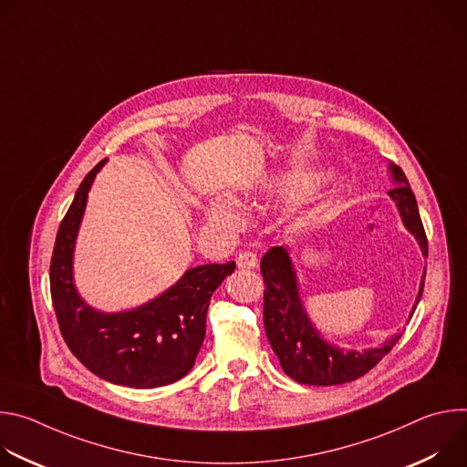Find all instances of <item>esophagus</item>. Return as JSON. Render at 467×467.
Instances as JSON below:
<instances>
[{
	"label": "esophagus",
	"mask_w": 467,
	"mask_h": 467,
	"mask_svg": "<svg viewBox=\"0 0 467 467\" xmlns=\"http://www.w3.org/2000/svg\"><path fill=\"white\" fill-rule=\"evenodd\" d=\"M256 254L254 253H251V251H242L238 256H236V264H238V268H242V270H253V268H256Z\"/></svg>",
	"instance_id": "1"
}]
</instances>
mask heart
I'll list each match as a JSON object with an SVG mask.
<instances>
[{"label": "heart", "mask_w": 467, "mask_h": 467, "mask_svg": "<svg viewBox=\"0 0 467 467\" xmlns=\"http://www.w3.org/2000/svg\"><path fill=\"white\" fill-rule=\"evenodd\" d=\"M240 213L227 202H216L209 209V222L222 229H233L240 223Z\"/></svg>", "instance_id": "b5f03b06"}]
</instances>
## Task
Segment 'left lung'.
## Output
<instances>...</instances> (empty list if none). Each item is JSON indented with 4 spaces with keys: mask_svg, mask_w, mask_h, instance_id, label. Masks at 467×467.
<instances>
[{
    "mask_svg": "<svg viewBox=\"0 0 467 467\" xmlns=\"http://www.w3.org/2000/svg\"><path fill=\"white\" fill-rule=\"evenodd\" d=\"M393 186L388 195L393 199L405 227L418 240L421 253L429 254L425 229L420 218L416 195L403 170L389 162ZM260 274L264 277V328L274 353L277 355L285 373L296 382L312 386H332L357 380L375 368L384 355L399 342L401 335L388 338L382 346L364 351H344L328 344L319 330L310 323L299 296L297 275L288 253V247L275 245L260 260ZM425 272L420 285V294L412 306L410 317L421 299Z\"/></svg>",
    "mask_w": 467,
    "mask_h": 467,
    "instance_id": "left-lung-1",
    "label": "left lung"
}]
</instances>
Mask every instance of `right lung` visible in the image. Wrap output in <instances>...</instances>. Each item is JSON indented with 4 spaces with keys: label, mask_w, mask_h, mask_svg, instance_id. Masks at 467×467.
<instances>
[{
    "label": "right lung",
    "mask_w": 467,
    "mask_h": 467,
    "mask_svg": "<svg viewBox=\"0 0 467 467\" xmlns=\"http://www.w3.org/2000/svg\"><path fill=\"white\" fill-rule=\"evenodd\" d=\"M107 159L83 179L58 225L49 286L60 335L94 375L129 388H159L182 379L202 349L214 290L236 268L234 260L188 270L171 288L142 306L105 314L87 305L74 283V247L88 190Z\"/></svg>",
    "instance_id": "add662e5"
}]
</instances>
